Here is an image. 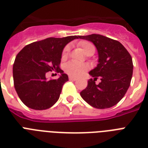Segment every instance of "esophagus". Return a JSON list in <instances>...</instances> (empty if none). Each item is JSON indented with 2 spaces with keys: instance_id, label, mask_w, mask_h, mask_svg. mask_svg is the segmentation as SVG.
I'll list each match as a JSON object with an SVG mask.
<instances>
[{
  "instance_id": "obj_1",
  "label": "esophagus",
  "mask_w": 148,
  "mask_h": 148,
  "mask_svg": "<svg viewBox=\"0 0 148 148\" xmlns=\"http://www.w3.org/2000/svg\"><path fill=\"white\" fill-rule=\"evenodd\" d=\"M69 80H70V81H76L77 78H76V77H74L70 76L69 77Z\"/></svg>"
}]
</instances>
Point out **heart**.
Wrapping results in <instances>:
<instances>
[{
    "instance_id": "1",
    "label": "heart",
    "mask_w": 148,
    "mask_h": 148,
    "mask_svg": "<svg viewBox=\"0 0 148 148\" xmlns=\"http://www.w3.org/2000/svg\"><path fill=\"white\" fill-rule=\"evenodd\" d=\"M78 46L81 47L82 51L86 54L94 53L95 51V45L92 43L88 40H82L78 43ZM70 47L67 45L64 48L62 52V58L65 59L69 54ZM89 67L86 64H81V63L75 62V61H69L64 65V71L70 76L78 77L84 73H85L88 70Z\"/></svg>"
}]
</instances>
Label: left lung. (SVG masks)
<instances>
[{
  "instance_id": "8db88e82",
  "label": "left lung",
  "mask_w": 148,
  "mask_h": 148,
  "mask_svg": "<svg viewBox=\"0 0 148 148\" xmlns=\"http://www.w3.org/2000/svg\"><path fill=\"white\" fill-rule=\"evenodd\" d=\"M97 47L98 64L89 74L87 88L81 91V97L90 106L97 109H106L117 104L130 87L133 74V61L131 54L116 40L101 34L80 36ZM100 77L98 85L95 81Z\"/></svg>"
}]
</instances>
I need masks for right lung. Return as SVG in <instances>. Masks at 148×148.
<instances>
[{
    "mask_svg": "<svg viewBox=\"0 0 148 148\" xmlns=\"http://www.w3.org/2000/svg\"><path fill=\"white\" fill-rule=\"evenodd\" d=\"M80 36L48 38L26 45L17 53L13 65L14 85L23 103L34 110H46L58 101L68 76L60 68L65 45ZM55 70L58 79L47 81L46 73Z\"/></svg>",
    "mask_w": 148,
    "mask_h": 148,
    "instance_id": "1",
    "label": "right lung"
}]
</instances>
